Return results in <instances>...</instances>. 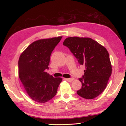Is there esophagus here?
<instances>
[{
	"instance_id": "esophagus-1",
	"label": "esophagus",
	"mask_w": 126,
	"mask_h": 126,
	"mask_svg": "<svg viewBox=\"0 0 126 126\" xmlns=\"http://www.w3.org/2000/svg\"><path fill=\"white\" fill-rule=\"evenodd\" d=\"M65 79L66 80H67L68 82H72V81H73V80H74V78H65Z\"/></svg>"
}]
</instances>
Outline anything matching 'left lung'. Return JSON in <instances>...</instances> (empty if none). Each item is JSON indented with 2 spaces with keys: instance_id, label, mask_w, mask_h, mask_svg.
Segmentation results:
<instances>
[{
  "instance_id": "8db88e82",
  "label": "left lung",
  "mask_w": 126,
  "mask_h": 126,
  "mask_svg": "<svg viewBox=\"0 0 126 126\" xmlns=\"http://www.w3.org/2000/svg\"><path fill=\"white\" fill-rule=\"evenodd\" d=\"M63 45L69 49L80 65L84 75L79 78L82 88L77 93L84 98L93 99L103 92L112 74L110 55L106 49L89 38H66Z\"/></svg>"
}]
</instances>
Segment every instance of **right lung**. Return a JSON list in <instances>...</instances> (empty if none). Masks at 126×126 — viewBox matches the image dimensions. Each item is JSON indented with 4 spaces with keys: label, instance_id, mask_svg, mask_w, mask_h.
I'll return each instance as SVG.
<instances>
[{
    "label": "right lung",
    "instance_id": "1",
    "mask_svg": "<svg viewBox=\"0 0 126 126\" xmlns=\"http://www.w3.org/2000/svg\"><path fill=\"white\" fill-rule=\"evenodd\" d=\"M62 37L34 42L20 55L18 61L19 77L29 96L39 103L53 98L62 80L46 72L52 52Z\"/></svg>",
    "mask_w": 126,
    "mask_h": 126
}]
</instances>
